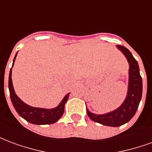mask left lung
Returning a JSON list of instances; mask_svg holds the SVG:
<instances>
[{"instance_id":"obj_1","label":"left lung","mask_w":152,"mask_h":152,"mask_svg":"<svg viewBox=\"0 0 152 152\" xmlns=\"http://www.w3.org/2000/svg\"><path fill=\"white\" fill-rule=\"evenodd\" d=\"M116 46L124 53L129 65V86L126 99L120 107L106 114H94L86 109L87 114L92 121L112 127L121 126L130 121L137 112L142 94V80L139 72L138 63L127 48L122 45Z\"/></svg>"}]
</instances>
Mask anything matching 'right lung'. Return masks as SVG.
Returning a JSON list of instances; mask_svg holds the SVG:
<instances>
[{"instance_id":"add662e5","label":"right lung","mask_w":152,"mask_h":152,"mask_svg":"<svg viewBox=\"0 0 152 152\" xmlns=\"http://www.w3.org/2000/svg\"><path fill=\"white\" fill-rule=\"evenodd\" d=\"M17 56V53L15 54V58L13 61V65L15 63V60ZM12 68L10 71L9 76V89H10V95L11 99L12 104L14 107L18 112V114L23 117L24 120L33 124H51L55 123L56 121L62 117L64 112V106L68 99L70 94H67L59 105L52 109L39 108V107H33L31 106L26 104L18 98L15 94V89L13 87L12 83Z\"/></svg>"}]
</instances>
